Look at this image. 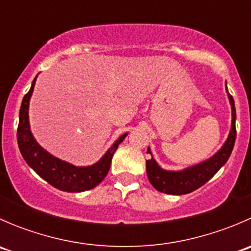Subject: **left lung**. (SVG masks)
Listing matches in <instances>:
<instances>
[{
  "instance_id": "obj_1",
  "label": "left lung",
  "mask_w": 251,
  "mask_h": 251,
  "mask_svg": "<svg viewBox=\"0 0 251 251\" xmlns=\"http://www.w3.org/2000/svg\"><path fill=\"white\" fill-rule=\"evenodd\" d=\"M227 95H228L229 102L232 105V127L228 138L225 142L222 148L204 163L192 166L183 171L163 170L151 156L149 160H147V176L156 191L161 192V193L174 194V196L191 193L206 183L226 164L234 147L235 133H237L235 131L234 100L228 93V90H227ZM147 153L151 155V149L148 148Z\"/></svg>"
}]
</instances>
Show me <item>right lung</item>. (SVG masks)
Returning a JSON list of instances; mask_svg holds the SVG:
<instances>
[{
  "instance_id": "obj_1",
  "label": "right lung",
  "mask_w": 251,
  "mask_h": 251,
  "mask_svg": "<svg viewBox=\"0 0 251 251\" xmlns=\"http://www.w3.org/2000/svg\"><path fill=\"white\" fill-rule=\"evenodd\" d=\"M35 81L34 78L29 92L24 96L22 102V107L19 111V125L17 131L18 146L23 158L26 161L27 165L32 168L40 177L47 181L50 186L64 192H83L95 188L107 176L110 169L111 158L118 149L127 133L121 136L111 148L104 154L102 159L97 164L86 168H77L69 163L60 160L50 155L48 151L39 146L35 138L32 137L29 126V100L34 91Z\"/></svg>"
}]
</instances>
